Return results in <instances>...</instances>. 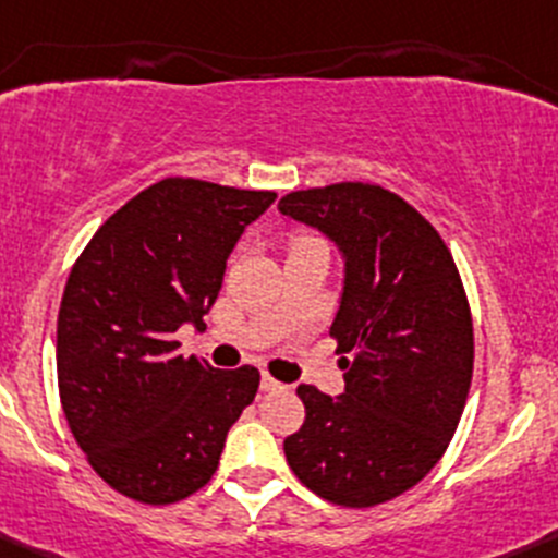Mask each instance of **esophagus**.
<instances>
[{
  "label": "esophagus",
  "instance_id": "34e87169",
  "mask_svg": "<svg viewBox=\"0 0 558 558\" xmlns=\"http://www.w3.org/2000/svg\"><path fill=\"white\" fill-rule=\"evenodd\" d=\"M281 387H284V384L277 381V378H274V376H268V373H263V378H260V389H263V392H274V389H281Z\"/></svg>",
  "mask_w": 558,
  "mask_h": 558
}]
</instances>
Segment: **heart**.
I'll list each match as a JSON object with an SVG mask.
<instances>
[{
  "mask_svg": "<svg viewBox=\"0 0 558 558\" xmlns=\"http://www.w3.org/2000/svg\"><path fill=\"white\" fill-rule=\"evenodd\" d=\"M308 244H317V241L308 239V236H295V239H292V250H301V246H308Z\"/></svg>",
  "mask_w": 558,
  "mask_h": 558,
  "instance_id": "obj_1",
  "label": "heart"
}]
</instances>
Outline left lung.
Returning a JSON list of instances; mask_svg holds the SVG:
<instances>
[{"instance_id":"left-lung-1","label":"left lung","mask_w":558,"mask_h":558,"mask_svg":"<svg viewBox=\"0 0 558 558\" xmlns=\"http://www.w3.org/2000/svg\"><path fill=\"white\" fill-rule=\"evenodd\" d=\"M281 215L343 255L330 325L347 389L298 387L306 422L284 438L303 486L373 508L416 486L449 449L473 378V317L449 246L400 195L365 182L287 193Z\"/></svg>"}]
</instances>
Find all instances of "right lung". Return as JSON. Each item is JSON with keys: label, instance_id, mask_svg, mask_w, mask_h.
I'll use <instances>...</instances> for the list:
<instances>
[{"label": "right lung", "instance_id": "obj_1", "mask_svg": "<svg viewBox=\"0 0 558 558\" xmlns=\"http://www.w3.org/2000/svg\"><path fill=\"white\" fill-rule=\"evenodd\" d=\"M274 198L169 177L120 206L72 266L56 332L61 405L90 468L136 502H180L209 484L255 400L257 367L185 360L174 332L204 330L228 255Z\"/></svg>", "mask_w": 558, "mask_h": 558}]
</instances>
